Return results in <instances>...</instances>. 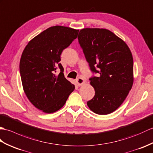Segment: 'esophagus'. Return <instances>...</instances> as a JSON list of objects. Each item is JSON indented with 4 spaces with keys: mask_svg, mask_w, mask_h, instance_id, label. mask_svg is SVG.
Returning a JSON list of instances; mask_svg holds the SVG:
<instances>
[{
    "mask_svg": "<svg viewBox=\"0 0 153 153\" xmlns=\"http://www.w3.org/2000/svg\"><path fill=\"white\" fill-rule=\"evenodd\" d=\"M76 84H78V86H81L84 83V80L82 77H79L76 80Z\"/></svg>",
    "mask_w": 153,
    "mask_h": 153,
    "instance_id": "34e87169",
    "label": "esophagus"
}]
</instances>
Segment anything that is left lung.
<instances>
[{"label": "left lung", "mask_w": 153, "mask_h": 153, "mask_svg": "<svg viewBox=\"0 0 153 153\" xmlns=\"http://www.w3.org/2000/svg\"><path fill=\"white\" fill-rule=\"evenodd\" d=\"M90 69L95 96L87 105L94 113L105 115L124 102L134 82L133 57L123 40L105 29H81L78 36Z\"/></svg>", "instance_id": "obj_1"}]
</instances>
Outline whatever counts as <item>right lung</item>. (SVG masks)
<instances>
[{"instance_id": "add662e5", "label": "right lung", "mask_w": 153, "mask_h": 153, "mask_svg": "<svg viewBox=\"0 0 153 153\" xmlns=\"http://www.w3.org/2000/svg\"><path fill=\"white\" fill-rule=\"evenodd\" d=\"M79 30L56 25L45 30L26 46L19 63L23 90L34 106L52 113L65 105L74 85L65 79L61 54L76 39ZM60 73L57 76L56 70Z\"/></svg>"}]
</instances>
